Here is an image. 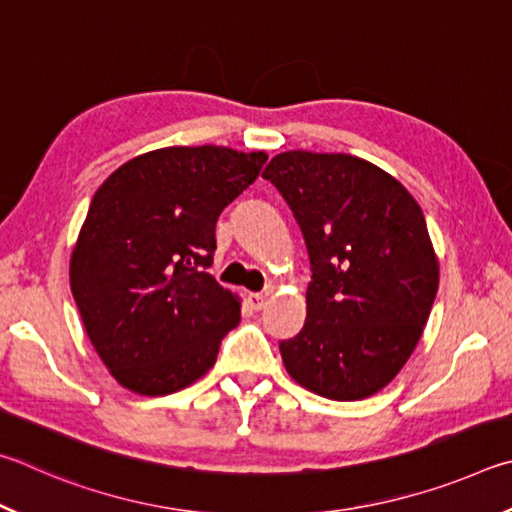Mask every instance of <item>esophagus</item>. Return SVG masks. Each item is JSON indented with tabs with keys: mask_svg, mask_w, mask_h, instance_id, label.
<instances>
[{
	"mask_svg": "<svg viewBox=\"0 0 512 512\" xmlns=\"http://www.w3.org/2000/svg\"><path fill=\"white\" fill-rule=\"evenodd\" d=\"M265 299H267V294H261V292H251L249 297H247L249 306L254 308V310H261L265 306Z\"/></svg>",
	"mask_w": 512,
	"mask_h": 512,
	"instance_id": "obj_1",
	"label": "esophagus"
}]
</instances>
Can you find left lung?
<instances>
[{
	"instance_id": "left-lung-1",
	"label": "left lung",
	"mask_w": 512,
	"mask_h": 512,
	"mask_svg": "<svg viewBox=\"0 0 512 512\" xmlns=\"http://www.w3.org/2000/svg\"><path fill=\"white\" fill-rule=\"evenodd\" d=\"M306 240V324L279 344L288 373L330 400H362L414 353L438 290L423 209L396 177L342 152L290 150L267 164Z\"/></svg>"
}]
</instances>
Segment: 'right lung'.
<instances>
[{
    "label": "right lung",
    "mask_w": 512,
    "mask_h": 512,
    "mask_svg": "<svg viewBox=\"0 0 512 512\" xmlns=\"http://www.w3.org/2000/svg\"><path fill=\"white\" fill-rule=\"evenodd\" d=\"M265 152L173 146L116 168L71 251V294L121 387L166 396L215 364L240 301L206 272L215 222L256 182Z\"/></svg>",
    "instance_id": "1"
}]
</instances>
